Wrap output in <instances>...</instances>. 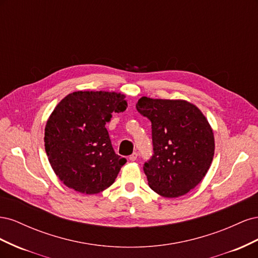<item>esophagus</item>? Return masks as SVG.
Here are the masks:
<instances>
[{
	"label": "esophagus",
	"instance_id": "esophagus-1",
	"mask_svg": "<svg viewBox=\"0 0 258 258\" xmlns=\"http://www.w3.org/2000/svg\"><path fill=\"white\" fill-rule=\"evenodd\" d=\"M137 158H138V153H132L130 156H129V159L131 160V161H136L137 160Z\"/></svg>",
	"mask_w": 258,
	"mask_h": 258
}]
</instances>
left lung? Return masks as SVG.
<instances>
[{"label":"left lung","instance_id":"obj_1","mask_svg":"<svg viewBox=\"0 0 258 258\" xmlns=\"http://www.w3.org/2000/svg\"><path fill=\"white\" fill-rule=\"evenodd\" d=\"M137 110L152 121L154 156L144 165L148 185L161 197L184 196L212 163V127L196 105L182 99L142 97Z\"/></svg>","mask_w":258,"mask_h":258}]
</instances>
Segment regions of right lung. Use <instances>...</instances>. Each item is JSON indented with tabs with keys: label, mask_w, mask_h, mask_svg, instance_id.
I'll use <instances>...</instances> for the list:
<instances>
[{
	"label": "right lung",
	"mask_w": 258,
	"mask_h": 258,
	"mask_svg": "<svg viewBox=\"0 0 258 258\" xmlns=\"http://www.w3.org/2000/svg\"><path fill=\"white\" fill-rule=\"evenodd\" d=\"M115 91H74L54 107L45 127V151L53 172L69 188L95 195L108 188L126 159L115 154L106 122L128 107Z\"/></svg>",
	"instance_id": "obj_1"
}]
</instances>
